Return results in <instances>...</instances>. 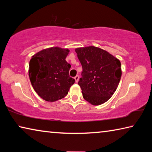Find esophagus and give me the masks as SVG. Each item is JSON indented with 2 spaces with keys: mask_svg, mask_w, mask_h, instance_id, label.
Returning a JSON list of instances; mask_svg holds the SVG:
<instances>
[{
  "mask_svg": "<svg viewBox=\"0 0 152 152\" xmlns=\"http://www.w3.org/2000/svg\"><path fill=\"white\" fill-rule=\"evenodd\" d=\"M74 79H75V81H76V82L77 83V82H78V80H79V76H76L75 77H74Z\"/></svg>",
  "mask_w": 152,
  "mask_h": 152,
  "instance_id": "34e87169",
  "label": "esophagus"
}]
</instances>
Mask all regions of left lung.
<instances>
[{"label": "left lung", "mask_w": 152, "mask_h": 152, "mask_svg": "<svg viewBox=\"0 0 152 152\" xmlns=\"http://www.w3.org/2000/svg\"><path fill=\"white\" fill-rule=\"evenodd\" d=\"M82 67L78 82L83 98L93 105L107 102L117 88L121 77L120 61L94 46L76 48Z\"/></svg>", "instance_id": "obj_1"}]
</instances>
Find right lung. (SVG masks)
Returning a JSON list of instances; mask_svg holds the SVG:
<instances>
[{
	"mask_svg": "<svg viewBox=\"0 0 152 152\" xmlns=\"http://www.w3.org/2000/svg\"><path fill=\"white\" fill-rule=\"evenodd\" d=\"M70 50L58 47L45 49L32 56L29 76L33 88L46 101L65 97L75 80L69 75L71 65L66 61Z\"/></svg>",
	"mask_w": 152,
	"mask_h": 152,
	"instance_id": "obj_1",
	"label": "right lung"
}]
</instances>
